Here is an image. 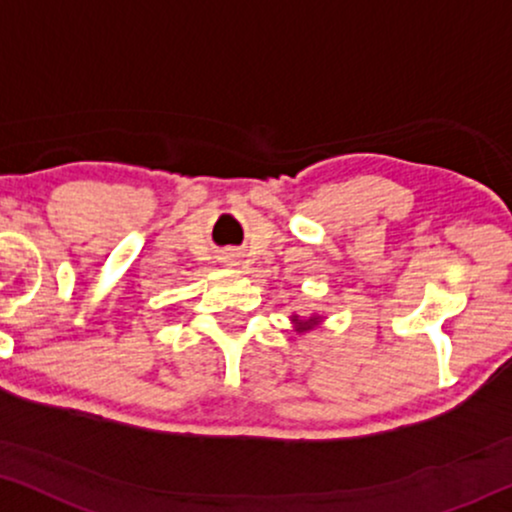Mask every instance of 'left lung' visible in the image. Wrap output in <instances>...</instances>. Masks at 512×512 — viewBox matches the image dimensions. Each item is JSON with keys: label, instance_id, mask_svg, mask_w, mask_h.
<instances>
[{"label": "left lung", "instance_id": "1", "mask_svg": "<svg viewBox=\"0 0 512 512\" xmlns=\"http://www.w3.org/2000/svg\"><path fill=\"white\" fill-rule=\"evenodd\" d=\"M293 322H295V326H298V331H307V329H312V326H315V324L319 322V317L298 319V315H293Z\"/></svg>", "mask_w": 512, "mask_h": 512}]
</instances>
